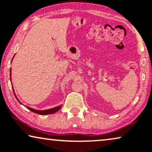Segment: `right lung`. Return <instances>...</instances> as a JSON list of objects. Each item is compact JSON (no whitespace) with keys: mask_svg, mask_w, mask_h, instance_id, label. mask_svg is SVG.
Returning <instances> with one entry per match:
<instances>
[{"mask_svg":"<svg viewBox=\"0 0 152 152\" xmlns=\"http://www.w3.org/2000/svg\"><path fill=\"white\" fill-rule=\"evenodd\" d=\"M13 59H14V57H13ZM13 59H12V60H13ZM10 80H11V69H10ZM12 89H13L14 95H15L16 98L17 99V100L20 102V101L18 100V98H17V97H16V96L15 93H14V88H12ZM20 104H21V103H20ZM61 106H62V105H61V106H57V107H54V108H52V109H47V110H37V109H32V108H30V107H26L28 108V109L29 110H30L31 111L34 112V113H35L39 114V115H48V114H53V113H55V112L58 111H59V110L61 108Z\"/></svg>","mask_w":152,"mask_h":152,"instance_id":"obj_1","label":"right lung"}]
</instances>
